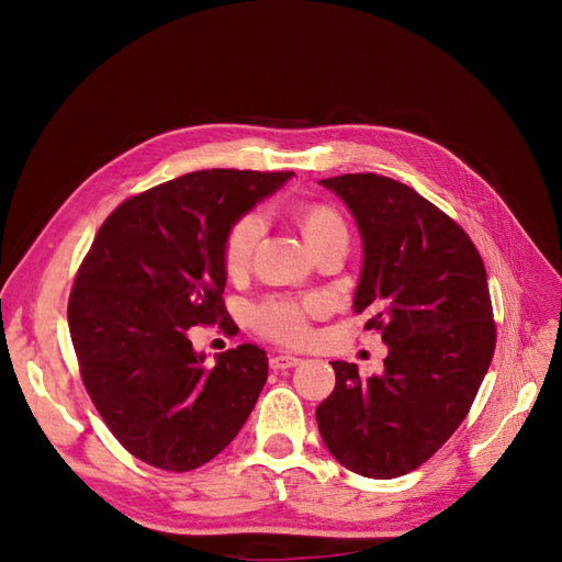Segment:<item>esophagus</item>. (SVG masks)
<instances>
[{
  "instance_id": "esophagus-1",
  "label": "esophagus",
  "mask_w": 562,
  "mask_h": 562,
  "mask_svg": "<svg viewBox=\"0 0 562 562\" xmlns=\"http://www.w3.org/2000/svg\"><path fill=\"white\" fill-rule=\"evenodd\" d=\"M297 363H300V359H297V356H291V353H277V356H271V359H269L271 370H285V368H293Z\"/></svg>"
}]
</instances>
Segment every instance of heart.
<instances>
[{
  "mask_svg": "<svg viewBox=\"0 0 562 562\" xmlns=\"http://www.w3.org/2000/svg\"><path fill=\"white\" fill-rule=\"evenodd\" d=\"M304 239L310 241L314 252L326 246L337 236H347L345 220L326 203H314L300 215ZM265 234V215L250 211L234 220L223 241V262L229 274H241L248 269L255 250ZM323 310V300H291V297H269L250 312L252 328L260 335L274 339L281 345H300L310 335V316Z\"/></svg>",
  "mask_w": 562,
  "mask_h": 562,
  "instance_id": "b5f03b06",
  "label": "heart"
}]
</instances>
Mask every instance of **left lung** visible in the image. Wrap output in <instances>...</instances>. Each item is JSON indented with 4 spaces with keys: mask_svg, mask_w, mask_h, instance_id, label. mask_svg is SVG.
I'll return each mask as SVG.
<instances>
[{
    "mask_svg": "<svg viewBox=\"0 0 562 562\" xmlns=\"http://www.w3.org/2000/svg\"><path fill=\"white\" fill-rule=\"evenodd\" d=\"M349 206L363 239L353 312L389 356L382 375L333 361L316 407L323 443L366 479L422 467L471 411L495 353L487 274L469 234L413 187L378 173L321 180Z\"/></svg>",
    "mask_w": 562,
    "mask_h": 562,
    "instance_id": "obj_1",
    "label": "left lung"
}]
</instances>
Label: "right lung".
I'll return each mask as SVG.
<instances>
[{
  "label": "right lung",
  "mask_w": 562,
  "mask_h": 562,
  "mask_svg": "<svg viewBox=\"0 0 562 562\" xmlns=\"http://www.w3.org/2000/svg\"><path fill=\"white\" fill-rule=\"evenodd\" d=\"M291 176L187 173L119 203L100 225L67 323L95 411L140 462L178 473L211 462L258 401L267 353L239 345L206 366L190 333L217 319L239 330L223 300L225 234Z\"/></svg>",
  "instance_id": "obj_1"
}]
</instances>
